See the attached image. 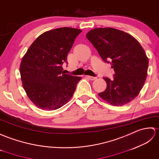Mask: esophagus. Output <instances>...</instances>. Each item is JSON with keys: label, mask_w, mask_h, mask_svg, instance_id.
<instances>
[{"label": "esophagus", "mask_w": 159, "mask_h": 159, "mask_svg": "<svg viewBox=\"0 0 159 159\" xmlns=\"http://www.w3.org/2000/svg\"><path fill=\"white\" fill-rule=\"evenodd\" d=\"M86 77H87L88 79H89V80H94L97 79V77H93V76H90V75H86Z\"/></svg>", "instance_id": "esophagus-1"}]
</instances>
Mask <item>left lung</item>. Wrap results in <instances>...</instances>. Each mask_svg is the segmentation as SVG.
Here are the masks:
<instances>
[{"instance_id": "obj_1", "label": "left lung", "mask_w": 159, "mask_h": 159, "mask_svg": "<svg viewBox=\"0 0 159 159\" xmlns=\"http://www.w3.org/2000/svg\"><path fill=\"white\" fill-rule=\"evenodd\" d=\"M86 38L97 49L104 62L111 63L114 80H104L107 87L98 93L102 99L115 106L133 101L145 83L148 58L135 37L113 28H98L90 30Z\"/></svg>"}]
</instances>
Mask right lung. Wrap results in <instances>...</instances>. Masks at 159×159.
I'll return each instance as SVG.
<instances>
[{
    "instance_id": "obj_1",
    "label": "right lung",
    "mask_w": 159,
    "mask_h": 159,
    "mask_svg": "<svg viewBox=\"0 0 159 159\" xmlns=\"http://www.w3.org/2000/svg\"><path fill=\"white\" fill-rule=\"evenodd\" d=\"M82 30L63 27L45 32L28 49L20 73L28 97L43 110H55L67 103L81 77L62 71V64Z\"/></svg>"
}]
</instances>
